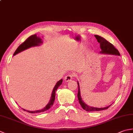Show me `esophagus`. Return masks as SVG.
Segmentation results:
<instances>
[{"instance_id": "esophagus-1", "label": "esophagus", "mask_w": 133, "mask_h": 133, "mask_svg": "<svg viewBox=\"0 0 133 133\" xmlns=\"http://www.w3.org/2000/svg\"><path fill=\"white\" fill-rule=\"evenodd\" d=\"M72 78H73V75L72 74H69L67 75H66V77H65L64 81L66 82H69L71 80H72Z\"/></svg>"}]
</instances>
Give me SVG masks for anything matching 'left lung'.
Instances as JSON below:
<instances>
[{"mask_svg":"<svg viewBox=\"0 0 133 133\" xmlns=\"http://www.w3.org/2000/svg\"><path fill=\"white\" fill-rule=\"evenodd\" d=\"M95 37L97 39L98 42L100 43V48L101 51H100V54H109V55H118L120 56V54L118 51L117 49H115L114 46L110 42L107 41L105 39L101 37V36L95 35ZM78 83V98L79 102L81 105L82 107L85 110L87 111H101V110H106L108 109L109 107L111 105L110 104L109 106H107L105 107H103V108H98V107H94L91 106L87 105L86 103H84L83 100L82 99V97L81 95V90H80V86L79 83L78 81H77Z\"/></svg>","mask_w":133,"mask_h":133,"instance_id":"1","label":"left lung"}]
</instances>
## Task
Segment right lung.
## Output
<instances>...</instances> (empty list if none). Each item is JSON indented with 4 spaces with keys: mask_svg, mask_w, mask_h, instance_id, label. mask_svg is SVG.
Listing matches in <instances>:
<instances>
[{
    "mask_svg": "<svg viewBox=\"0 0 133 133\" xmlns=\"http://www.w3.org/2000/svg\"><path fill=\"white\" fill-rule=\"evenodd\" d=\"M42 44H43V41H42V39L39 37V36H38L36 35V34L31 35L30 36L29 38H28L26 40V41L20 45V46L18 47V49L16 50L13 55L14 56L16 54H18L23 51L26 50L28 49H30L31 47L41 46ZM62 82H63V79H61V80H59V81L57 82V83H56V84L52 90L51 96L49 102L48 103L47 105L44 107H43L42 109L35 110V111H30V110H27L26 109H24L23 108L22 109L23 110H24V111L32 114H37V113H39V112H43L47 111V110H49L50 107L53 105L54 103L55 98V92L56 91V90H57V89H58V87L62 84Z\"/></svg>",
    "mask_w": 133,
    "mask_h": 133,
    "instance_id": "1",
    "label": "right lung"
}]
</instances>
